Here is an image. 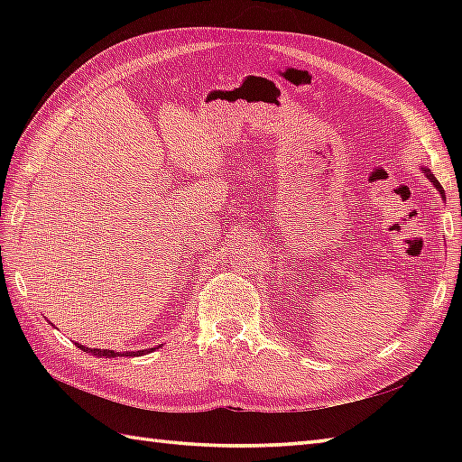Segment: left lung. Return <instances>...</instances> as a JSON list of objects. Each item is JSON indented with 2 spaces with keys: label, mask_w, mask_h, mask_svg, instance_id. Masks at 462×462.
I'll return each mask as SVG.
<instances>
[{
  "label": "left lung",
  "mask_w": 462,
  "mask_h": 462,
  "mask_svg": "<svg viewBox=\"0 0 462 462\" xmlns=\"http://www.w3.org/2000/svg\"><path fill=\"white\" fill-rule=\"evenodd\" d=\"M423 172H425V176H427V179H429L430 182H433V184L437 186V190H439V194H440V199H443V200H445V190H443V186H440V184H439V180L435 179V174H433V172H430L429 169H423Z\"/></svg>",
  "instance_id": "1"
}]
</instances>
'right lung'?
I'll return each mask as SVG.
<instances>
[{"instance_id":"1","label":"right lung","mask_w":462,"mask_h":462,"mask_svg":"<svg viewBox=\"0 0 462 462\" xmlns=\"http://www.w3.org/2000/svg\"><path fill=\"white\" fill-rule=\"evenodd\" d=\"M79 346V343H77ZM83 351L87 353H93V356H103V357H133V356H143V353H151L152 349H143V351H113V349H89L85 346H79Z\"/></svg>"}]
</instances>
